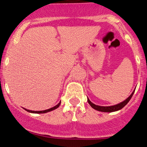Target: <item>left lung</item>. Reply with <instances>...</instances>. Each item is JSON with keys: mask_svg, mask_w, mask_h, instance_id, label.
Segmentation results:
<instances>
[{"mask_svg": "<svg viewBox=\"0 0 147 147\" xmlns=\"http://www.w3.org/2000/svg\"><path fill=\"white\" fill-rule=\"evenodd\" d=\"M134 91H135V89L133 90L131 94L130 95V96L128 97L126 100H125L122 101V102L117 104V105H111V106H100V105H96V104L93 103V102H92L88 98V102L89 105L93 107V109L98 110V111L104 112V113H112V112H115V111H117V110H121L122 108H123V107L128 103V102L130 100V99H131V97H132L133 94H134Z\"/></svg>", "mask_w": 147, "mask_h": 147, "instance_id": "obj_1", "label": "left lung"}]
</instances>
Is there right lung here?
I'll use <instances>...</instances> for the list:
<instances>
[{"mask_svg":"<svg viewBox=\"0 0 147 147\" xmlns=\"http://www.w3.org/2000/svg\"><path fill=\"white\" fill-rule=\"evenodd\" d=\"M60 104H61V101H60L59 102L58 104H57V105H55L54 107H51V108L49 109H47V110H42V111H32V110H27V109L24 108L25 109L26 111L29 112V113H37V114H40V113H48V112H50V111H52V110H55V109H57V107H59Z\"/></svg>","mask_w":147,"mask_h":147,"instance_id":"obj_1","label":"right lung"}]
</instances>
